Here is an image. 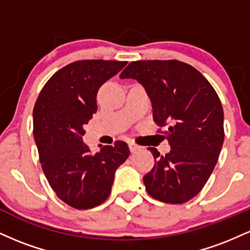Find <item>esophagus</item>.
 I'll list each match as a JSON object with an SVG mask.
<instances>
[{
	"mask_svg": "<svg viewBox=\"0 0 250 250\" xmlns=\"http://www.w3.org/2000/svg\"><path fill=\"white\" fill-rule=\"evenodd\" d=\"M129 149H130V151H131V153H134V151L139 150V149H140V146L135 145L134 142H130V143H129Z\"/></svg>",
	"mask_w": 250,
	"mask_h": 250,
	"instance_id": "obj_1",
	"label": "esophagus"
}]
</instances>
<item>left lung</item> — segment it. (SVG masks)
<instances>
[{
  "mask_svg": "<svg viewBox=\"0 0 250 250\" xmlns=\"http://www.w3.org/2000/svg\"><path fill=\"white\" fill-rule=\"evenodd\" d=\"M121 79L145 87L154 122L167 137L170 151L149 147L155 165L143 176L148 194L180 205L196 196L213 173L225 140L223 109L213 85L199 70L177 60L134 61Z\"/></svg>",
  "mask_w": 250,
  "mask_h": 250,
  "instance_id": "obj_1",
  "label": "left lung"
}]
</instances>
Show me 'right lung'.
Instances as JSON below:
<instances>
[{"instance_id":"1","label":"right lung","mask_w":250,"mask_h":250,"mask_svg":"<svg viewBox=\"0 0 250 250\" xmlns=\"http://www.w3.org/2000/svg\"><path fill=\"white\" fill-rule=\"evenodd\" d=\"M125 64L105 60L69 63L48 80L36 100L33 133L42 170L59 199L75 209L104 202L115 170L129 156L123 141L96 154L82 141L83 127L97 110L100 87Z\"/></svg>"}]
</instances>
